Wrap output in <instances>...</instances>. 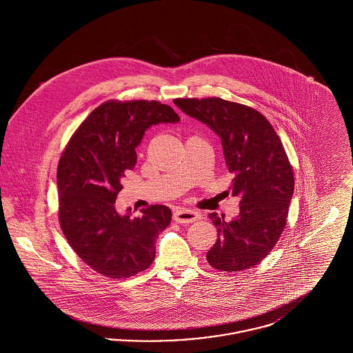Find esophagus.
<instances>
[{
  "instance_id": "34e87169",
  "label": "esophagus",
  "mask_w": 353,
  "mask_h": 353,
  "mask_svg": "<svg viewBox=\"0 0 353 353\" xmlns=\"http://www.w3.org/2000/svg\"><path fill=\"white\" fill-rule=\"evenodd\" d=\"M199 219H200V213L186 210V209H177L173 213V219L179 223H192V222H194Z\"/></svg>"
}]
</instances>
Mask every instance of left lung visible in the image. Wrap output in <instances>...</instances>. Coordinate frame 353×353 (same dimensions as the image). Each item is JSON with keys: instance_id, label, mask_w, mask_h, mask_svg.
<instances>
[{"instance_id": "obj_1", "label": "left lung", "mask_w": 353, "mask_h": 353, "mask_svg": "<svg viewBox=\"0 0 353 353\" xmlns=\"http://www.w3.org/2000/svg\"><path fill=\"white\" fill-rule=\"evenodd\" d=\"M174 104L221 139L234 174L232 194L241 199L239 214L232 221L209 214L219 238L206 259L221 271L250 269L269 255L287 223L294 173L283 144L269 120L252 107L221 98L176 99Z\"/></svg>"}]
</instances>
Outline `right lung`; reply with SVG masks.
<instances>
[{
  "instance_id": "right-lung-1",
  "label": "right lung",
  "mask_w": 353,
  "mask_h": 353,
  "mask_svg": "<svg viewBox=\"0 0 353 353\" xmlns=\"http://www.w3.org/2000/svg\"><path fill=\"white\" fill-rule=\"evenodd\" d=\"M179 120L160 101H105L85 118L61 156L57 185L62 232L84 263L104 276H134L154 259L156 239L170 223V209L152 205L139 217H131V209L120 216L115 201L145 131Z\"/></svg>"
}]
</instances>
